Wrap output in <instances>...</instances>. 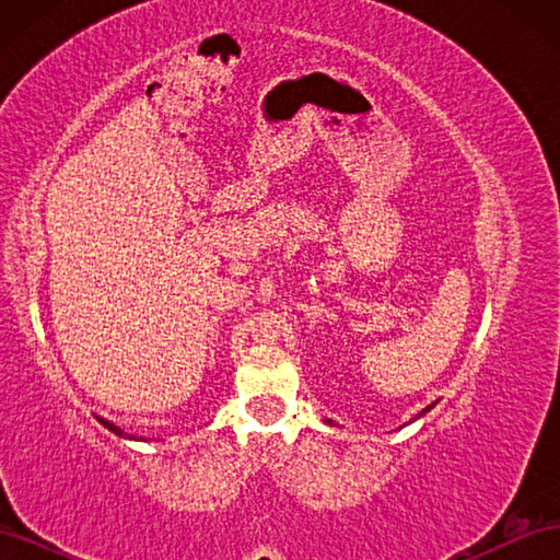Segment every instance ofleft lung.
<instances>
[{
	"label": "left lung",
	"mask_w": 560,
	"mask_h": 560,
	"mask_svg": "<svg viewBox=\"0 0 560 560\" xmlns=\"http://www.w3.org/2000/svg\"><path fill=\"white\" fill-rule=\"evenodd\" d=\"M430 409H432V406H428V409H425V411H422V413H428V411H430ZM422 413H420V416H422ZM327 422H329V420H327Z\"/></svg>",
	"instance_id": "8db88e82"
}]
</instances>
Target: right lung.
Masks as SVG:
<instances>
[{
  "label": "right lung",
  "instance_id": "1",
  "mask_svg": "<svg viewBox=\"0 0 560 560\" xmlns=\"http://www.w3.org/2000/svg\"><path fill=\"white\" fill-rule=\"evenodd\" d=\"M114 430H116V428H114Z\"/></svg>",
  "mask_w": 560,
  "mask_h": 560
}]
</instances>
